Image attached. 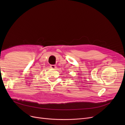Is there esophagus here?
Here are the masks:
<instances>
[{
    "label": "esophagus",
    "instance_id": "esophagus-1",
    "mask_svg": "<svg viewBox=\"0 0 125 125\" xmlns=\"http://www.w3.org/2000/svg\"><path fill=\"white\" fill-rule=\"evenodd\" d=\"M50 67L52 69H55L56 68V66H55V65H51L50 66Z\"/></svg>",
    "mask_w": 125,
    "mask_h": 125
}]
</instances>
